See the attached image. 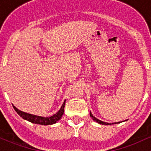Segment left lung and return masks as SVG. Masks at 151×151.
I'll list each match as a JSON object with an SVG mask.
<instances>
[{"label":"left lung","mask_w":151,"mask_h":151,"mask_svg":"<svg viewBox=\"0 0 151 151\" xmlns=\"http://www.w3.org/2000/svg\"><path fill=\"white\" fill-rule=\"evenodd\" d=\"M90 116H91V118H92V119L93 121H96V122L99 123V124H102V125H111V124H110V123H106V122H104V121H101V120H99V119H96V118H95L91 114V112H90ZM118 123H120V122H116V123H113V124H118Z\"/></svg>","instance_id":"1"}]
</instances>
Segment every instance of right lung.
<instances>
[{
  "label": "right lung",
  "instance_id": "1",
  "mask_svg": "<svg viewBox=\"0 0 151 151\" xmlns=\"http://www.w3.org/2000/svg\"><path fill=\"white\" fill-rule=\"evenodd\" d=\"M65 101L63 103V104L61 106L60 110L58 113L54 114L53 116L50 117H42V116H38L32 115V114H30L25 113V112L21 111L18 110L15 106L13 105V108H14L15 111L18 113V114L20 116V117H22V119L27 120L30 122L32 123V124H40V125H52V124H55L57 121H58L61 119L64 114V111H65Z\"/></svg>",
  "mask_w": 151,
  "mask_h": 151
}]
</instances>
